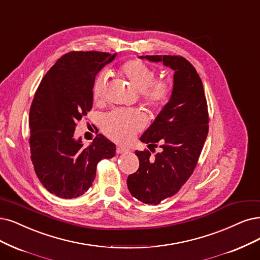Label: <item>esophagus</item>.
Masks as SVG:
<instances>
[{
	"instance_id": "34e87169",
	"label": "esophagus",
	"mask_w": 260,
	"mask_h": 260,
	"mask_svg": "<svg viewBox=\"0 0 260 260\" xmlns=\"http://www.w3.org/2000/svg\"><path fill=\"white\" fill-rule=\"evenodd\" d=\"M127 151H129V150L126 149V148H124V147H118L117 148V153H118V154H121V153H125V152H127Z\"/></svg>"
}]
</instances>
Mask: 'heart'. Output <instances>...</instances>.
<instances>
[{
    "instance_id": "b5f03b06",
    "label": "heart",
    "mask_w": 260,
    "mask_h": 260,
    "mask_svg": "<svg viewBox=\"0 0 260 260\" xmlns=\"http://www.w3.org/2000/svg\"><path fill=\"white\" fill-rule=\"evenodd\" d=\"M118 73L139 92L141 103L150 109H159L167 104L172 92L168 79L157 78L154 67L139 59H132L120 65ZM107 78L104 74L98 76L92 86V98L95 104L105 99ZM146 125V119L136 110H115L106 115L102 122L104 134L118 143L129 142Z\"/></svg>"
}]
</instances>
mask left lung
Listing matches in <instances>:
<instances>
[{
  "instance_id": "8db88e82",
  "label": "left lung",
  "mask_w": 260,
  "mask_h": 260,
  "mask_svg": "<svg viewBox=\"0 0 260 260\" xmlns=\"http://www.w3.org/2000/svg\"><path fill=\"white\" fill-rule=\"evenodd\" d=\"M175 71L174 90L155 121L141 136L149 150L136 151L139 168L127 178L133 197L147 205H158L176 195L193 174L209 132V112L204 85L195 67L181 55H146ZM155 151V149H154Z\"/></svg>"
}]
</instances>
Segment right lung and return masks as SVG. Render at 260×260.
Listing matches in <instances>:
<instances>
[{
	"label": "right lung",
	"mask_w": 260,
	"mask_h": 260,
	"mask_svg": "<svg viewBox=\"0 0 260 260\" xmlns=\"http://www.w3.org/2000/svg\"><path fill=\"white\" fill-rule=\"evenodd\" d=\"M117 54L71 51L62 55L44 76L28 115L30 151L36 176L57 197L84 194L96 175V166L115 154V146L98 135L89 147L75 140L78 122L92 109L95 76Z\"/></svg>",
	"instance_id": "1"
}]
</instances>
